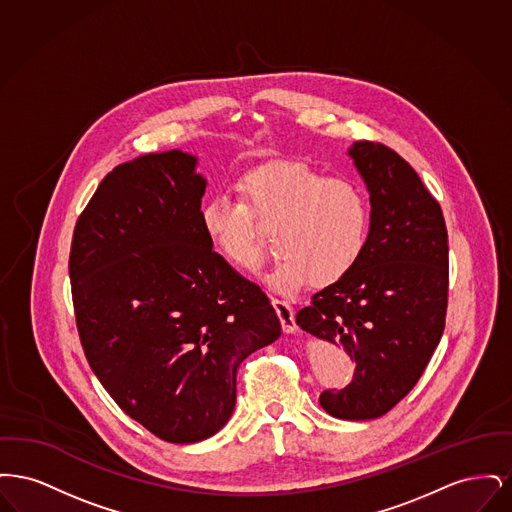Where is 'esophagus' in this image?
I'll return each instance as SVG.
<instances>
[{"instance_id": "34e87169", "label": "esophagus", "mask_w": 512, "mask_h": 512, "mask_svg": "<svg viewBox=\"0 0 512 512\" xmlns=\"http://www.w3.org/2000/svg\"><path fill=\"white\" fill-rule=\"evenodd\" d=\"M272 305L276 309V315L280 318V324H282V330L284 332H295L297 330V324H295V315H293V307L288 301H282V299H272Z\"/></svg>"}]
</instances>
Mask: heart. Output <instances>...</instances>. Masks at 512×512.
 <instances>
[{
  "label": "heart",
  "instance_id": "heart-1",
  "mask_svg": "<svg viewBox=\"0 0 512 512\" xmlns=\"http://www.w3.org/2000/svg\"><path fill=\"white\" fill-rule=\"evenodd\" d=\"M238 199L219 194L201 209L207 240L234 267H257L261 232L276 228L280 257L265 272L278 293L336 286L365 255L372 209L361 182L303 163H274L244 174Z\"/></svg>",
  "mask_w": 512,
  "mask_h": 512
}]
</instances>
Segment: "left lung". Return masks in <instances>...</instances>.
I'll use <instances>...</instances> for the list:
<instances>
[{
    "mask_svg": "<svg viewBox=\"0 0 512 512\" xmlns=\"http://www.w3.org/2000/svg\"><path fill=\"white\" fill-rule=\"evenodd\" d=\"M349 155L370 194L365 255L345 280L311 297L295 320L341 345L355 376L320 393L322 409L343 420L391 411L422 376L447 313L449 245L443 213L413 167L384 144L361 140Z\"/></svg>",
    "mask_w": 512,
    "mask_h": 512,
    "instance_id": "1",
    "label": "left lung"
}]
</instances>
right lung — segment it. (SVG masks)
Listing matches in <instances>:
<instances>
[{
	"mask_svg": "<svg viewBox=\"0 0 512 512\" xmlns=\"http://www.w3.org/2000/svg\"><path fill=\"white\" fill-rule=\"evenodd\" d=\"M195 165L172 149L115 167L76 220L69 257L94 374L171 443L215 436L236 405L238 366L282 334L267 295L207 240Z\"/></svg>",
	"mask_w": 512,
	"mask_h": 512,
	"instance_id": "right-lung-1",
	"label": "right lung"
}]
</instances>
